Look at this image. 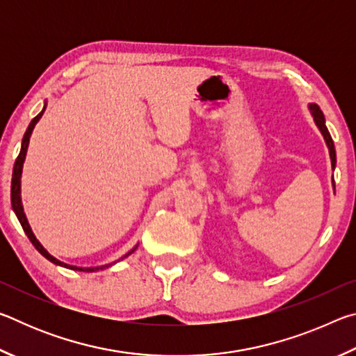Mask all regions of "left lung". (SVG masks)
<instances>
[{
    "label": "left lung",
    "mask_w": 356,
    "mask_h": 356,
    "mask_svg": "<svg viewBox=\"0 0 356 356\" xmlns=\"http://www.w3.org/2000/svg\"><path fill=\"white\" fill-rule=\"evenodd\" d=\"M309 110L312 111V116H314V120H316L318 130L322 131L325 141H327V146H328V149H330V156H331V166H333V170H334V166H336L334 143H333V140H331V135H330V131H328V129H327V125H325L323 113H322L321 108H318V105H316V104H311V105H309Z\"/></svg>",
    "instance_id": "8db88e82"
}]
</instances>
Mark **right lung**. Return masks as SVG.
Returning <instances> with one entry per match:
<instances>
[{
    "label": "right lung",
    "instance_id": "obj_1",
    "mask_svg": "<svg viewBox=\"0 0 356 356\" xmlns=\"http://www.w3.org/2000/svg\"><path fill=\"white\" fill-rule=\"evenodd\" d=\"M44 111H45V108H44V110H42V111L38 114V116H35V118L31 120V124L28 125V129H26V131H25V136H23L20 154H19V156H17L15 165H14V171H12V184H10V202H12V209H14V212H15V215H17V218H19V221H20V225H22V227H23V231H25V234L28 236V238L31 240V243L35 246V250H38L42 256L47 257L48 261L53 262V264H56V265H63V267H67V268H72V270H80V272H95V270H99V267H95V268H80V267H72V265L64 264V262L58 261V259H55L53 256L48 254V252L44 250V246H42V245L38 242V238L34 237V234H33V231H31V227H29V225H28V220H26V216H25V212H23L22 197H20V177H22V168H23V161H25V156H26V150H28V144H29V136H31L34 125L38 124V120L42 118V114H44ZM134 251H135V248L131 250L130 252H127V254H125L124 257H127V256H129V254H131V252H134ZM105 267H108V265H105ZM100 268H104V267H100Z\"/></svg>",
    "mask_w": 356,
    "mask_h": 356
}]
</instances>
